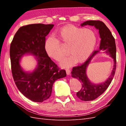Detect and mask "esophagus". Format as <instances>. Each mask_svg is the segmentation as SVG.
<instances>
[{
	"label": "esophagus",
	"instance_id": "34e87169",
	"mask_svg": "<svg viewBox=\"0 0 126 126\" xmlns=\"http://www.w3.org/2000/svg\"><path fill=\"white\" fill-rule=\"evenodd\" d=\"M66 73H67V75H69L70 74V70L69 69H66Z\"/></svg>",
	"mask_w": 126,
	"mask_h": 126
}]
</instances>
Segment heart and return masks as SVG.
Wrapping results in <instances>:
<instances>
[{
  "instance_id": "b5f03b06",
  "label": "heart",
  "mask_w": 126,
  "mask_h": 126,
  "mask_svg": "<svg viewBox=\"0 0 126 126\" xmlns=\"http://www.w3.org/2000/svg\"><path fill=\"white\" fill-rule=\"evenodd\" d=\"M57 33L63 44L68 47L70 55L61 62V66L63 67H71L76 63L84 62L89 58L97 43L96 33L90 29L68 25L63 27ZM45 49L47 55L57 62L65 54L60 41L52 36L46 40Z\"/></svg>"
}]
</instances>
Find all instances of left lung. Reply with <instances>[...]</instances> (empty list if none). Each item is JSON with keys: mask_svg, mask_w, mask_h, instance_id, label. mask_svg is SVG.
I'll list each match as a JSON object with an SVG mask.
<instances>
[{"mask_svg": "<svg viewBox=\"0 0 126 126\" xmlns=\"http://www.w3.org/2000/svg\"><path fill=\"white\" fill-rule=\"evenodd\" d=\"M86 25L94 26L99 30L101 38L99 49L94 50L86 62L80 66L73 67L71 71V76L77 78L82 83L80 90L76 94L79 99L83 101L94 100L104 93L111 83L115 76L116 69V46L115 40L110 30L106 25L100 20H88L81 24L82 27ZM100 50L105 51L107 54L114 59V68L111 75L104 83L99 84H94L91 83L87 78L86 74V69L92 57Z\"/></svg>", "mask_w": 126, "mask_h": 126, "instance_id": "1", "label": "left lung"}]
</instances>
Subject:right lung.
<instances>
[{
	"label": "right lung",
	"mask_w": 126,
	"mask_h": 126,
	"mask_svg": "<svg viewBox=\"0 0 126 126\" xmlns=\"http://www.w3.org/2000/svg\"><path fill=\"white\" fill-rule=\"evenodd\" d=\"M54 25L30 24L22 26L15 33L10 47L13 77L18 89L34 102H43L50 97L56 80L65 77V70L60 69L49 57L45 49L46 37ZM30 53L36 57L37 66L32 73L24 72L19 64L22 55Z\"/></svg>",
	"instance_id": "1"
}]
</instances>
